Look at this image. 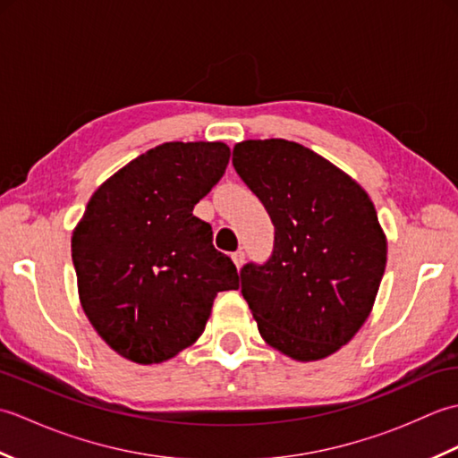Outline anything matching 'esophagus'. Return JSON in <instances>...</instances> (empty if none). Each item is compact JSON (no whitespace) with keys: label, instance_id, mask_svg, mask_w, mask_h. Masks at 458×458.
Here are the masks:
<instances>
[{"label":"esophagus","instance_id":"obj_1","mask_svg":"<svg viewBox=\"0 0 458 458\" xmlns=\"http://www.w3.org/2000/svg\"><path fill=\"white\" fill-rule=\"evenodd\" d=\"M232 259H234L236 267H242V264H244V259H246V254L242 250H238V251H234V254H232Z\"/></svg>","mask_w":458,"mask_h":458}]
</instances>
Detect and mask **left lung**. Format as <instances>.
<instances>
[{
    "label": "left lung",
    "instance_id": "8db88e82",
    "mask_svg": "<svg viewBox=\"0 0 458 458\" xmlns=\"http://www.w3.org/2000/svg\"><path fill=\"white\" fill-rule=\"evenodd\" d=\"M232 163L276 228L267 261L240 269L259 335L301 362L327 358L364 325L384 276L387 246L374 204L295 141H242Z\"/></svg>",
    "mask_w": 458,
    "mask_h": 458
}]
</instances>
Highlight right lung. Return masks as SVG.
<instances>
[{
  "label": "right lung",
  "mask_w": 458,
  "mask_h": 458,
  "mask_svg": "<svg viewBox=\"0 0 458 458\" xmlns=\"http://www.w3.org/2000/svg\"><path fill=\"white\" fill-rule=\"evenodd\" d=\"M230 161L220 141L157 145L92 194L72 234L81 303L115 352L159 364L197 340L234 261L192 214Z\"/></svg>",
  "instance_id": "right-lung-1"
}]
</instances>
